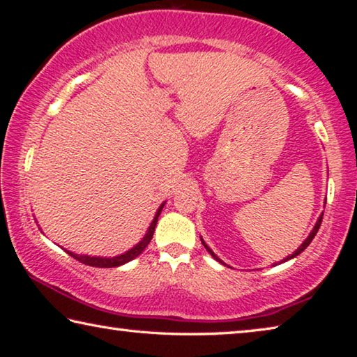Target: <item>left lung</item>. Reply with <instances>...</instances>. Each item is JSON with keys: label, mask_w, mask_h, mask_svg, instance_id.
I'll use <instances>...</instances> for the list:
<instances>
[{"label": "left lung", "mask_w": 357, "mask_h": 357, "mask_svg": "<svg viewBox=\"0 0 357 357\" xmlns=\"http://www.w3.org/2000/svg\"><path fill=\"white\" fill-rule=\"evenodd\" d=\"M321 220H323V214L321 215H319L318 217V220H317V223H315V227H313V229H312V231H310V234H309V236H307V239L304 241V243H302L301 245H299V249L298 250H294L293 253H291V255H288L285 259H282V263H285L287 261V259H291V258H294V257H298L299 255V253H302V252H304L305 249H307V247H309V244L312 243V241H313V238H315L317 236V233H318V229H319V225H321ZM202 243H203V245H204V249H206L209 253H211V255H213L215 259H217V261H219V263H223L222 261V259L219 258V257H217L215 255V253L213 252V250H211L209 249V247L206 245V244H204V241L202 239Z\"/></svg>", "instance_id": "left-lung-1"}]
</instances>
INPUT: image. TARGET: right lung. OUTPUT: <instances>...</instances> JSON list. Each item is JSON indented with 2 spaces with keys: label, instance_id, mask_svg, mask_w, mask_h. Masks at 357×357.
<instances>
[{
  "label": "right lung",
  "instance_id": "add662e5",
  "mask_svg": "<svg viewBox=\"0 0 357 357\" xmlns=\"http://www.w3.org/2000/svg\"><path fill=\"white\" fill-rule=\"evenodd\" d=\"M164 206H165V203H162L160 206H159V209H157L154 219H153V222H151L148 231H146V234H144L140 243L132 247L130 250L124 252L123 255H118V257H113V258H104V257L77 255V253L69 252V250H66V252H68L72 258L78 259V261H80V263L88 264V266H94V268H116V266L129 263L130 259H134V258H137L138 255H140V253H142L144 249H146V245L151 243V239H153V234H154V229H155V225H157V219H159L160 211H162V208H164Z\"/></svg>",
  "mask_w": 357,
  "mask_h": 357
}]
</instances>
